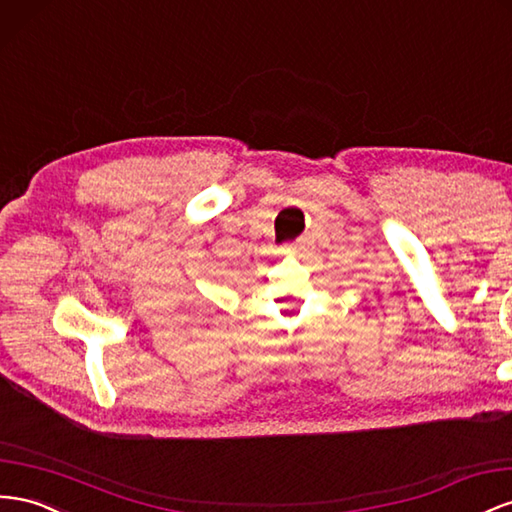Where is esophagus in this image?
<instances>
[{"instance_id": "obj_1", "label": "esophagus", "mask_w": 512, "mask_h": 512, "mask_svg": "<svg viewBox=\"0 0 512 512\" xmlns=\"http://www.w3.org/2000/svg\"><path fill=\"white\" fill-rule=\"evenodd\" d=\"M295 252H297V245H286L282 250V254H295Z\"/></svg>"}]
</instances>
